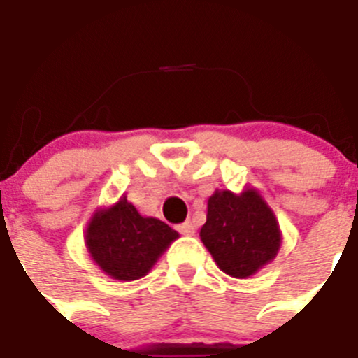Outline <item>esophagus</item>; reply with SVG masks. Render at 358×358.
I'll use <instances>...</instances> for the list:
<instances>
[{"label": "esophagus", "instance_id": "esophagus-1", "mask_svg": "<svg viewBox=\"0 0 358 358\" xmlns=\"http://www.w3.org/2000/svg\"><path fill=\"white\" fill-rule=\"evenodd\" d=\"M178 231L182 235H194V224L191 221H185V223L178 224Z\"/></svg>", "mask_w": 358, "mask_h": 358}]
</instances>
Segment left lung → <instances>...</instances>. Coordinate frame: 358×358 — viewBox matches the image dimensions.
<instances>
[{
  "label": "left lung",
  "instance_id": "obj_1",
  "mask_svg": "<svg viewBox=\"0 0 358 358\" xmlns=\"http://www.w3.org/2000/svg\"><path fill=\"white\" fill-rule=\"evenodd\" d=\"M199 237L219 269L234 278L255 275L282 246L278 219L253 187L239 194L217 189L208 198L207 223Z\"/></svg>",
  "mask_w": 358,
  "mask_h": 358
}]
</instances>
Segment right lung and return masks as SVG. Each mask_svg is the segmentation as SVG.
Segmentation results:
<instances>
[{
	"instance_id": "add662e5",
	"label": "right lung",
	"mask_w": 358,
	"mask_h": 358,
	"mask_svg": "<svg viewBox=\"0 0 358 358\" xmlns=\"http://www.w3.org/2000/svg\"><path fill=\"white\" fill-rule=\"evenodd\" d=\"M178 237V231L160 219L141 215L127 196L98 208L85 228L91 259L105 275L121 282L146 276Z\"/></svg>"
}]
</instances>
